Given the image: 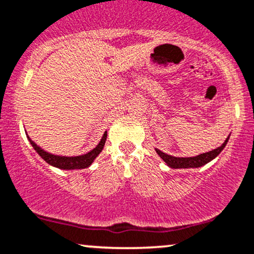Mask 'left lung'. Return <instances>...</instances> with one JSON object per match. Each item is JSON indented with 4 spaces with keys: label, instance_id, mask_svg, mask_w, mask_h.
<instances>
[{
    "label": "left lung",
    "instance_id": "left-lung-1",
    "mask_svg": "<svg viewBox=\"0 0 254 254\" xmlns=\"http://www.w3.org/2000/svg\"><path fill=\"white\" fill-rule=\"evenodd\" d=\"M228 138H230V136L226 138L224 144L219 146V148H216L212 151L203 152V154L197 155V156L195 157H175V156H172V155L164 154L163 151L158 150V149H156V152L160 155L162 160L166 162L168 166L170 168H174V169H179V168H198V167L204 166V164H207L212 160H214L220 152L222 151V149L225 148V145L227 144Z\"/></svg>",
    "mask_w": 254,
    "mask_h": 254
}]
</instances>
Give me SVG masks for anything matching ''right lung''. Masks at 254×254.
Returning a JSON list of instances; mask_svg holds the SVG:
<instances>
[{"instance_id": "1", "label": "right lung", "mask_w": 254, "mask_h": 254, "mask_svg": "<svg viewBox=\"0 0 254 254\" xmlns=\"http://www.w3.org/2000/svg\"><path fill=\"white\" fill-rule=\"evenodd\" d=\"M106 136H108V132L105 131L102 139H100L99 144H98L93 150H91L90 152L85 155H80V156H72V157H66V156H57V155H52L48 154L47 151L42 150L40 146H38L33 142L32 139L29 138L30 144H32L33 148L35 149V151L41 156L44 160L47 162L48 164L51 166L59 168V169H66V170H72V169H84V168L90 167L92 164V162L94 161L98 155L100 154L103 150L104 145H105V140H106Z\"/></svg>"}]
</instances>
